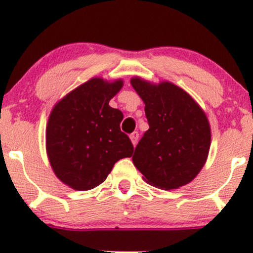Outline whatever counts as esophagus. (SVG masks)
<instances>
[{
	"mask_svg": "<svg viewBox=\"0 0 253 253\" xmlns=\"http://www.w3.org/2000/svg\"><path fill=\"white\" fill-rule=\"evenodd\" d=\"M129 138H130V140H132V144L134 145V146H135L136 143H138V139H139V133H138V132H133V133H130Z\"/></svg>",
	"mask_w": 253,
	"mask_h": 253,
	"instance_id": "esophagus-1",
	"label": "esophagus"
}]
</instances>
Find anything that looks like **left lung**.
Segmentation results:
<instances>
[{
    "mask_svg": "<svg viewBox=\"0 0 253 253\" xmlns=\"http://www.w3.org/2000/svg\"><path fill=\"white\" fill-rule=\"evenodd\" d=\"M130 84L145 103L150 128L132 159L145 181L164 190L188 184L207 161L211 127L201 107L170 82L152 84L133 77Z\"/></svg>",
    "mask_w": 253,
    "mask_h": 253,
    "instance_id": "8db88e82",
    "label": "left lung"
}]
</instances>
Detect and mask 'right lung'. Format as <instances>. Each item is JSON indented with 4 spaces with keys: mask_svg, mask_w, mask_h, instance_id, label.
<instances>
[{
    "mask_svg": "<svg viewBox=\"0 0 253 253\" xmlns=\"http://www.w3.org/2000/svg\"><path fill=\"white\" fill-rule=\"evenodd\" d=\"M124 82L91 78L69 92L52 109L46 151L58 178L75 190H89L106 181L114 164L133 153L120 129L124 114L109 101Z\"/></svg>",
    "mask_w": 253,
    "mask_h": 253,
    "instance_id": "obj_1",
    "label": "right lung"
}]
</instances>
